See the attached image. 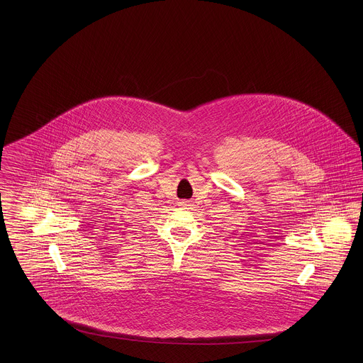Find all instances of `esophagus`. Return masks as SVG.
Here are the masks:
<instances>
[{"mask_svg": "<svg viewBox=\"0 0 363 363\" xmlns=\"http://www.w3.org/2000/svg\"><path fill=\"white\" fill-rule=\"evenodd\" d=\"M181 207H190V204L189 203H188V201H182V203H181Z\"/></svg>", "mask_w": 363, "mask_h": 363, "instance_id": "obj_1", "label": "esophagus"}]
</instances>
